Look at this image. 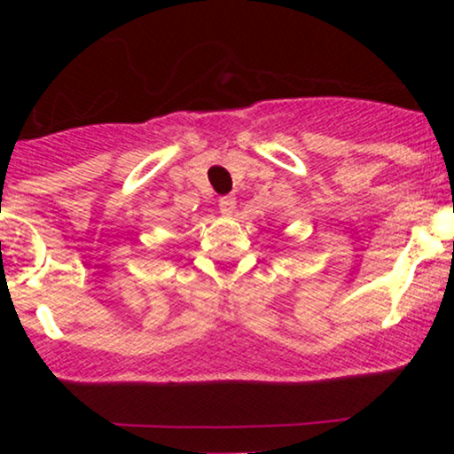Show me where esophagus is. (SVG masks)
<instances>
[{
	"label": "esophagus",
	"mask_w": 454,
	"mask_h": 454,
	"mask_svg": "<svg viewBox=\"0 0 454 454\" xmlns=\"http://www.w3.org/2000/svg\"><path fill=\"white\" fill-rule=\"evenodd\" d=\"M234 209H237V198H234V196H223V198H220V211H222V215H232Z\"/></svg>",
	"instance_id": "34e87169"
}]
</instances>
